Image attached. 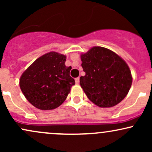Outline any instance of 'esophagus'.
Returning <instances> with one entry per match:
<instances>
[{
	"instance_id": "34e87169",
	"label": "esophagus",
	"mask_w": 152,
	"mask_h": 152,
	"mask_svg": "<svg viewBox=\"0 0 152 152\" xmlns=\"http://www.w3.org/2000/svg\"><path fill=\"white\" fill-rule=\"evenodd\" d=\"M75 81H76V84H78V83H79V82H80V78H79V77L75 78Z\"/></svg>"
}]
</instances>
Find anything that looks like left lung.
I'll return each instance as SVG.
<instances>
[{"label":"left lung","mask_w":152,"mask_h":152,"mask_svg":"<svg viewBox=\"0 0 152 152\" xmlns=\"http://www.w3.org/2000/svg\"><path fill=\"white\" fill-rule=\"evenodd\" d=\"M81 66L86 73L80 85L88 99L99 107H111L126 97L132 83L126 63L112 50L101 46L81 54Z\"/></svg>","instance_id":"left-lung-1"}]
</instances>
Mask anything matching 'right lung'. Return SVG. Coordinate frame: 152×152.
<instances>
[{"mask_svg": "<svg viewBox=\"0 0 152 152\" xmlns=\"http://www.w3.org/2000/svg\"><path fill=\"white\" fill-rule=\"evenodd\" d=\"M66 56L50 52L36 59L23 73L20 88L29 102L37 109L51 110L67 98L75 81L71 66H65Z\"/></svg>", "mask_w": 152, "mask_h": 152, "instance_id": "right-lung-1", "label": "right lung"}]
</instances>
